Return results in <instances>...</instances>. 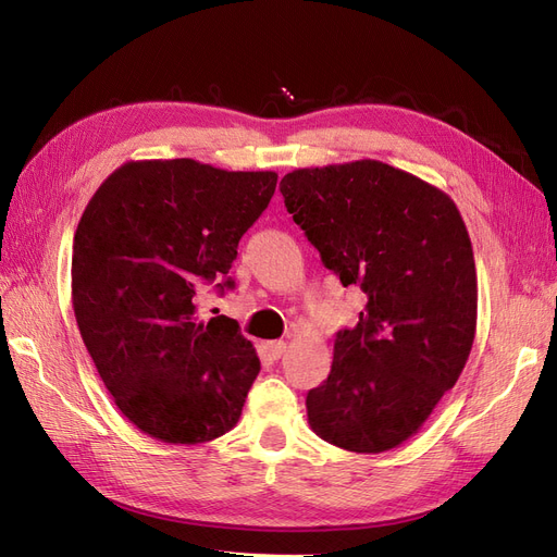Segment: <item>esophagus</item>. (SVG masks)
Masks as SVG:
<instances>
[{
	"label": "esophagus",
	"instance_id": "esophagus-1",
	"mask_svg": "<svg viewBox=\"0 0 557 557\" xmlns=\"http://www.w3.org/2000/svg\"><path fill=\"white\" fill-rule=\"evenodd\" d=\"M285 348H288V346H285V342H267L264 344V352L272 360H278L283 352H285Z\"/></svg>",
	"mask_w": 557,
	"mask_h": 557
}]
</instances>
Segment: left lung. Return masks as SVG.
Masks as SVG:
<instances>
[{"mask_svg": "<svg viewBox=\"0 0 557 557\" xmlns=\"http://www.w3.org/2000/svg\"><path fill=\"white\" fill-rule=\"evenodd\" d=\"M293 221L367 307L336 332L327 381L307 395L311 430L352 453L407 442L460 379L476 332V264L453 199L379 160L281 178Z\"/></svg>", "mask_w": 557, "mask_h": 557, "instance_id": "left-lung-1", "label": "left lung"}]
</instances>
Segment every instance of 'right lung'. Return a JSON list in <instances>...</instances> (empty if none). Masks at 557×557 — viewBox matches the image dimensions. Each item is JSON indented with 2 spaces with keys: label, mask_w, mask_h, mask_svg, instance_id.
Listing matches in <instances>:
<instances>
[{
  "label": "right lung",
  "mask_w": 557,
  "mask_h": 557,
  "mask_svg": "<svg viewBox=\"0 0 557 557\" xmlns=\"http://www.w3.org/2000/svg\"><path fill=\"white\" fill-rule=\"evenodd\" d=\"M276 181L190 158L125 162L81 215L72 301L83 344L117 409L160 442L205 444L237 425L258 352L234 318L201 323L195 297L213 281L234 288L239 239Z\"/></svg>",
  "instance_id": "1"
}]
</instances>
